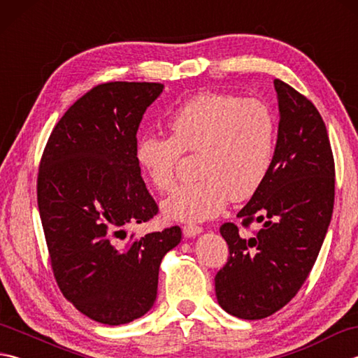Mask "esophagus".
Here are the masks:
<instances>
[{
    "label": "esophagus",
    "mask_w": 358,
    "mask_h": 358,
    "mask_svg": "<svg viewBox=\"0 0 358 358\" xmlns=\"http://www.w3.org/2000/svg\"><path fill=\"white\" fill-rule=\"evenodd\" d=\"M201 232H203V227L195 226V224H186L183 227V234H185V237H187V238L196 237V235H200Z\"/></svg>",
    "instance_id": "34e87169"
}]
</instances>
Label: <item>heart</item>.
<instances>
[{"instance_id": "obj_1", "label": "heart", "mask_w": 358, "mask_h": 358, "mask_svg": "<svg viewBox=\"0 0 358 358\" xmlns=\"http://www.w3.org/2000/svg\"><path fill=\"white\" fill-rule=\"evenodd\" d=\"M171 136L144 134L134 157L158 191L175 183L181 152H200L199 177L163 200L167 220L200 223L220 215L226 204L243 201L262 187L277 143V118L268 104L234 94L206 92L178 106L169 121Z\"/></svg>"}]
</instances>
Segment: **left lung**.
Listing matches in <instances>:
<instances>
[{"instance_id": "left-lung-1", "label": "left lung", "mask_w": 358, "mask_h": 358, "mask_svg": "<svg viewBox=\"0 0 358 358\" xmlns=\"http://www.w3.org/2000/svg\"><path fill=\"white\" fill-rule=\"evenodd\" d=\"M278 134L268 177L237 217L263 223L241 237L234 223L220 234L229 258L215 275L218 305L227 314L260 320L291 301L320 252L334 209L336 167L324 121L315 106L273 80Z\"/></svg>"}]
</instances>
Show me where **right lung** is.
I'll use <instances>...</instances> for the list:
<instances>
[{
    "mask_svg": "<svg viewBox=\"0 0 358 358\" xmlns=\"http://www.w3.org/2000/svg\"><path fill=\"white\" fill-rule=\"evenodd\" d=\"M159 83L113 81L75 101L53 129L38 172V209L53 275L92 320L118 326L154 306L163 257L178 226L143 237L126 226L157 215L135 162L136 131L162 95Z\"/></svg>",
    "mask_w": 358,
    "mask_h": 358,
    "instance_id": "right-lung-1",
    "label": "right lung"
}]
</instances>
